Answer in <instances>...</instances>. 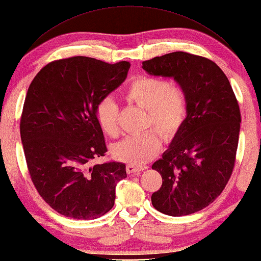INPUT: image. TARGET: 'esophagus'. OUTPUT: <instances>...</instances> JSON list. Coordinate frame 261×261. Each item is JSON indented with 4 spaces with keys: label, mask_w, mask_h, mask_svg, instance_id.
<instances>
[{
    "label": "esophagus",
    "mask_w": 261,
    "mask_h": 261,
    "mask_svg": "<svg viewBox=\"0 0 261 261\" xmlns=\"http://www.w3.org/2000/svg\"><path fill=\"white\" fill-rule=\"evenodd\" d=\"M147 166L146 165H135V164H128L126 166V171L128 174H134V173L142 172L144 170H146Z\"/></svg>",
    "instance_id": "obj_1"
}]
</instances>
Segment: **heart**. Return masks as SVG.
<instances>
[{
	"label": "heart",
	"instance_id": "b5f03b06",
	"mask_svg": "<svg viewBox=\"0 0 261 261\" xmlns=\"http://www.w3.org/2000/svg\"><path fill=\"white\" fill-rule=\"evenodd\" d=\"M127 101L147 111L146 126H154L165 141L174 138L188 115L184 91L169 79L141 76L135 78L125 91ZM96 118L106 135L115 137L119 130V107L111 97L102 98L96 106ZM161 147V135L149 129L129 135L115 144L112 153L118 161L143 164L153 159Z\"/></svg>",
	"mask_w": 261,
	"mask_h": 261
}]
</instances>
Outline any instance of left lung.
Segmentation results:
<instances>
[{
    "label": "left lung",
    "mask_w": 261,
    "mask_h": 261,
    "mask_svg": "<svg viewBox=\"0 0 261 261\" xmlns=\"http://www.w3.org/2000/svg\"><path fill=\"white\" fill-rule=\"evenodd\" d=\"M148 74L174 78L187 96L188 115L152 169L162 187L152 194L156 210L172 217L198 212L221 194L232 174L241 115L229 80L217 63L176 51L143 61Z\"/></svg>",
    "instance_id": "left-lung-1"
}]
</instances>
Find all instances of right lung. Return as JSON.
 Listing matches in <instances>:
<instances>
[{"label":"right lung","mask_w":261,"mask_h":261,"mask_svg":"<svg viewBox=\"0 0 261 261\" xmlns=\"http://www.w3.org/2000/svg\"><path fill=\"white\" fill-rule=\"evenodd\" d=\"M129 67L71 57L48 63L29 87L20 121L28 170L41 198L67 218L103 216L127 176L124 163L91 162L107 152L97 103L124 83Z\"/></svg>","instance_id":"obj_1"}]
</instances>
